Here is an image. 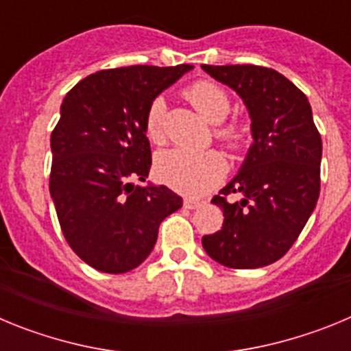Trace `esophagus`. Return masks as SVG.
Listing matches in <instances>:
<instances>
[{"mask_svg":"<svg viewBox=\"0 0 351 351\" xmlns=\"http://www.w3.org/2000/svg\"><path fill=\"white\" fill-rule=\"evenodd\" d=\"M200 206V202H198V200H193V198H186L184 202H182V207H184V209H197V207Z\"/></svg>","mask_w":351,"mask_h":351,"instance_id":"esophagus-1","label":"esophagus"}]
</instances>
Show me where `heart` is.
Returning <instances> with one entry per match:
<instances>
[{
	"label": "heart",
	"instance_id": "1",
	"mask_svg": "<svg viewBox=\"0 0 351 351\" xmlns=\"http://www.w3.org/2000/svg\"><path fill=\"white\" fill-rule=\"evenodd\" d=\"M188 100L209 123H221L230 112V96L221 86L210 80H198L186 89ZM167 101L156 96L145 112V135L154 144L165 141ZM243 128L234 123L219 125L216 137L235 147L243 141ZM226 172L225 158L213 149L188 151L181 147L163 149L154 160V173L161 182L186 195H202L218 184Z\"/></svg>",
	"mask_w": 351,
	"mask_h": 351
}]
</instances>
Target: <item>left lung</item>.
Listing matches in <instances>:
<instances>
[{
  "mask_svg": "<svg viewBox=\"0 0 351 351\" xmlns=\"http://www.w3.org/2000/svg\"><path fill=\"white\" fill-rule=\"evenodd\" d=\"M247 108L253 144L237 176L213 198L221 230L204 235L207 255L230 269L274 263L295 243L320 195L322 137L308 98L280 71L255 64H202ZM239 193V203L226 197Z\"/></svg>",
  "mask_w": 351,
  "mask_h": 351,
  "instance_id": "obj_1",
  "label": "left lung"
}]
</instances>
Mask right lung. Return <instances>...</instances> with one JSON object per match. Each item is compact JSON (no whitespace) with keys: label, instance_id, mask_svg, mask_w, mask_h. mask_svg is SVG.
I'll use <instances>...</instances> for the list:
<instances>
[{"label":"right lung","instance_id":"1","mask_svg":"<svg viewBox=\"0 0 351 351\" xmlns=\"http://www.w3.org/2000/svg\"><path fill=\"white\" fill-rule=\"evenodd\" d=\"M191 68L101 70L64 96L51 135L49 190L64 239L96 271L138 267L156 244L160 223L182 207L167 186L144 184L151 169L145 112Z\"/></svg>","mask_w":351,"mask_h":351}]
</instances>
